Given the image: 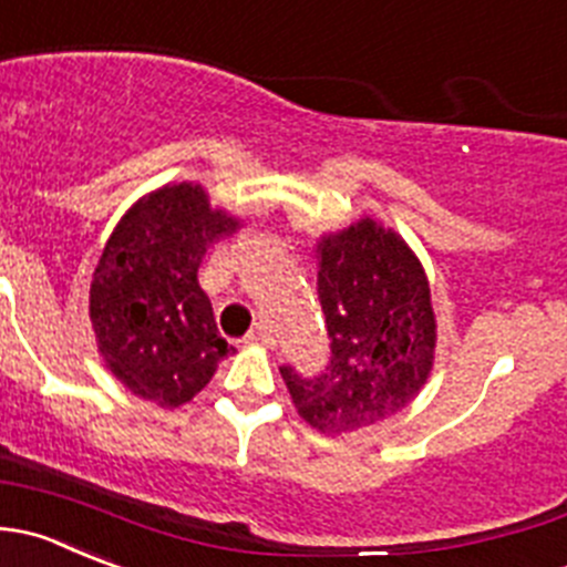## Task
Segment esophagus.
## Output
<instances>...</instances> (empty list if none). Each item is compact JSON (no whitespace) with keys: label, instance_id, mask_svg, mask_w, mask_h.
<instances>
[{"label":"esophagus","instance_id":"1","mask_svg":"<svg viewBox=\"0 0 567 567\" xmlns=\"http://www.w3.org/2000/svg\"><path fill=\"white\" fill-rule=\"evenodd\" d=\"M249 343H257V346H274V334L271 329L266 327V323H257L255 329L249 332Z\"/></svg>","mask_w":567,"mask_h":567}]
</instances>
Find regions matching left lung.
<instances>
[{
	"mask_svg": "<svg viewBox=\"0 0 567 567\" xmlns=\"http://www.w3.org/2000/svg\"><path fill=\"white\" fill-rule=\"evenodd\" d=\"M327 318V371L305 379L279 368L296 412L323 435H343L404 410L435 365L430 279L395 229L362 216L316 246Z\"/></svg>",
	"mask_w": 567,
	"mask_h": 567,
	"instance_id": "1",
	"label": "left lung"
}]
</instances>
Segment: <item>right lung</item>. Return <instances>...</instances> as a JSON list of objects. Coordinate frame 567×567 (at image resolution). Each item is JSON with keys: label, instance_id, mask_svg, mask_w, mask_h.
I'll return each instance as SVG.
<instances>
[{"label": "right lung", "instance_id": "right-lung-1", "mask_svg": "<svg viewBox=\"0 0 567 567\" xmlns=\"http://www.w3.org/2000/svg\"><path fill=\"white\" fill-rule=\"evenodd\" d=\"M235 229L240 218L185 179L141 196L110 233L87 312L104 368L137 399L183 406L235 351L199 285L213 244Z\"/></svg>", "mask_w": 567, "mask_h": 567}]
</instances>
